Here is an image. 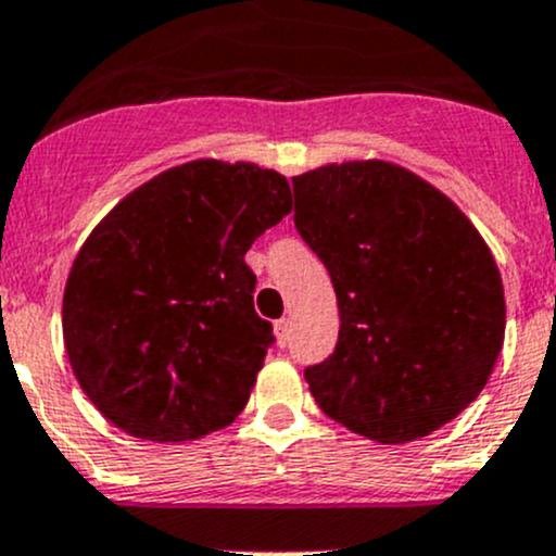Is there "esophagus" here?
<instances>
[{"label":"esophagus","mask_w":556,"mask_h":556,"mask_svg":"<svg viewBox=\"0 0 556 556\" xmlns=\"http://www.w3.org/2000/svg\"><path fill=\"white\" fill-rule=\"evenodd\" d=\"M289 334H291V321H289V318H280V321H276V340H278V345L289 343Z\"/></svg>","instance_id":"obj_1"}]
</instances>
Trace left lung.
Listing matches in <instances>:
<instances>
[{
	"mask_svg": "<svg viewBox=\"0 0 556 556\" xmlns=\"http://www.w3.org/2000/svg\"><path fill=\"white\" fill-rule=\"evenodd\" d=\"M294 224L332 278L334 354L305 370L318 408L376 443L441 430L481 394L505 338L503 278L470 218L383 159L294 175Z\"/></svg>",
	"mask_w": 556,
	"mask_h": 556,
	"instance_id": "obj_1",
	"label": "left lung"
}]
</instances>
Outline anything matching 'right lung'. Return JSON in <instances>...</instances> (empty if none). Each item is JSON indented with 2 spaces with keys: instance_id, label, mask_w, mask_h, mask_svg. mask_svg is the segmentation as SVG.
<instances>
[{
  "instance_id": "obj_1",
  "label": "right lung",
  "mask_w": 556,
  "mask_h": 556,
  "mask_svg": "<svg viewBox=\"0 0 556 556\" xmlns=\"http://www.w3.org/2000/svg\"><path fill=\"white\" fill-rule=\"evenodd\" d=\"M289 211L276 169L194 159L137 186L91 229L64 286L62 332L110 425L153 443L232 425L273 343L245 251Z\"/></svg>"
}]
</instances>
